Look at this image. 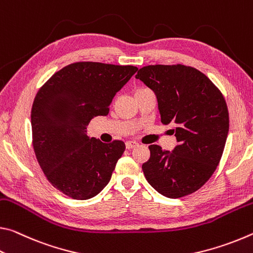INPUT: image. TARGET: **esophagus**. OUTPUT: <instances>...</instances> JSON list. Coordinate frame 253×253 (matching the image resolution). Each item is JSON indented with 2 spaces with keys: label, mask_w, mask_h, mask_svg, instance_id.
I'll return each mask as SVG.
<instances>
[{
  "label": "esophagus",
  "mask_w": 253,
  "mask_h": 253,
  "mask_svg": "<svg viewBox=\"0 0 253 253\" xmlns=\"http://www.w3.org/2000/svg\"><path fill=\"white\" fill-rule=\"evenodd\" d=\"M136 146H138V142H135V141H126V149H132V148H134Z\"/></svg>",
  "instance_id": "obj_1"
}]
</instances>
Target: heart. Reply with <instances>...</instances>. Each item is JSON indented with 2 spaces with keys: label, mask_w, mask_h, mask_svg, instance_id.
<instances>
[{
  "label": "heart",
  "mask_w": 253,
  "mask_h": 253,
  "mask_svg": "<svg viewBox=\"0 0 253 253\" xmlns=\"http://www.w3.org/2000/svg\"><path fill=\"white\" fill-rule=\"evenodd\" d=\"M136 92H150V89H148V88H144V87H141V88H138L135 90V93Z\"/></svg>",
  "instance_id": "b5f03b06"
}]
</instances>
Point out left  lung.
<instances>
[{
  "instance_id": "obj_1",
  "label": "left lung",
  "mask_w": 253,
  "mask_h": 253,
  "mask_svg": "<svg viewBox=\"0 0 253 253\" xmlns=\"http://www.w3.org/2000/svg\"><path fill=\"white\" fill-rule=\"evenodd\" d=\"M135 78L155 92L161 122L171 126L178 142L171 152L149 146L144 177L166 197L189 195L210 179L222 158L230 124L224 96L190 66L149 65Z\"/></svg>"
}]
</instances>
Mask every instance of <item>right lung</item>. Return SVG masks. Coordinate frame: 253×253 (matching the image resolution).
<instances>
[{
    "label": "right lung",
    "instance_id": "right-lung-1",
    "mask_svg": "<svg viewBox=\"0 0 253 253\" xmlns=\"http://www.w3.org/2000/svg\"><path fill=\"white\" fill-rule=\"evenodd\" d=\"M134 66L93 61L70 64L49 78L31 110L32 146L53 187L74 200H88L111 179L126 144L89 138L86 126L107 115L114 95L134 75Z\"/></svg>",
    "mask_w": 253,
    "mask_h": 253
}]
</instances>
